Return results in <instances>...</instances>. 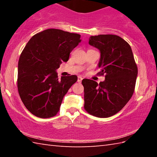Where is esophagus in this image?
Wrapping results in <instances>:
<instances>
[{"instance_id": "esophagus-1", "label": "esophagus", "mask_w": 157, "mask_h": 157, "mask_svg": "<svg viewBox=\"0 0 157 157\" xmlns=\"http://www.w3.org/2000/svg\"><path fill=\"white\" fill-rule=\"evenodd\" d=\"M82 77H80V76H79L78 78V82H79V83H80V82H82Z\"/></svg>"}]
</instances>
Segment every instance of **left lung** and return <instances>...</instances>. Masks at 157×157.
Returning <instances> with one entry per match:
<instances>
[{
  "instance_id": "obj_1",
  "label": "left lung",
  "mask_w": 157,
  "mask_h": 157,
  "mask_svg": "<svg viewBox=\"0 0 157 157\" xmlns=\"http://www.w3.org/2000/svg\"><path fill=\"white\" fill-rule=\"evenodd\" d=\"M89 44L100 51L98 74L105 75L98 84L84 79V109L92 116L107 118L120 111L134 94L138 68L129 44L113 34L91 36Z\"/></svg>"
}]
</instances>
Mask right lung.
I'll use <instances>...</instances> for the list:
<instances>
[{
	"label": "right lung",
	"instance_id": "1",
	"mask_svg": "<svg viewBox=\"0 0 157 157\" xmlns=\"http://www.w3.org/2000/svg\"><path fill=\"white\" fill-rule=\"evenodd\" d=\"M80 34L58 29L37 33L26 44L18 64L17 86L25 107L41 118L55 116L63 98L78 80L76 75L58 78L56 70L67 62L81 42Z\"/></svg>",
	"mask_w": 157,
	"mask_h": 157
}]
</instances>
